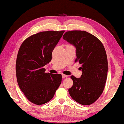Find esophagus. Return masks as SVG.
I'll return each mask as SVG.
<instances>
[{
  "label": "esophagus",
  "instance_id": "1",
  "mask_svg": "<svg viewBox=\"0 0 124 124\" xmlns=\"http://www.w3.org/2000/svg\"><path fill=\"white\" fill-rule=\"evenodd\" d=\"M62 77H63V78H66V77H68L67 75H64V74H62Z\"/></svg>",
  "mask_w": 124,
  "mask_h": 124
}]
</instances>
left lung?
<instances>
[{"mask_svg": "<svg viewBox=\"0 0 124 124\" xmlns=\"http://www.w3.org/2000/svg\"><path fill=\"white\" fill-rule=\"evenodd\" d=\"M63 39L75 46V62L82 64L81 77L71 76L73 85L69 93L76 102L90 105L103 93L107 78L108 63L105 48L98 38L86 31H67Z\"/></svg>", "mask_w": 124, "mask_h": 124, "instance_id": "obj_1", "label": "left lung"}]
</instances>
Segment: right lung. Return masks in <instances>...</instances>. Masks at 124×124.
<instances>
[{
    "label": "right lung",
    "mask_w": 124,
    "mask_h": 124,
    "mask_svg": "<svg viewBox=\"0 0 124 124\" xmlns=\"http://www.w3.org/2000/svg\"><path fill=\"white\" fill-rule=\"evenodd\" d=\"M64 32L38 33L27 38L19 48L16 65L17 82L24 95L33 104L48 102L61 84V75L45 72L43 67L51 61L53 50Z\"/></svg>",
    "instance_id": "obj_1"
}]
</instances>
